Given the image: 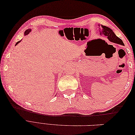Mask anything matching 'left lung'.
I'll return each mask as SVG.
<instances>
[{"instance_id":"8db88e82","label":"left lung","mask_w":135,"mask_h":135,"mask_svg":"<svg viewBox=\"0 0 135 135\" xmlns=\"http://www.w3.org/2000/svg\"><path fill=\"white\" fill-rule=\"evenodd\" d=\"M99 29L100 34L101 35H104L105 37L108 38V39L109 40V41L114 43L122 45V46H124V44L123 41L122 40V39L119 38H118L110 28L101 25V27Z\"/></svg>"}]
</instances>
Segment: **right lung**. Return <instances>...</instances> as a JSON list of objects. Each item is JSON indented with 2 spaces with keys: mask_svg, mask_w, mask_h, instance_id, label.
I'll list each match as a JSON object with an SVG mask.
<instances>
[{
  "mask_svg": "<svg viewBox=\"0 0 135 135\" xmlns=\"http://www.w3.org/2000/svg\"><path fill=\"white\" fill-rule=\"evenodd\" d=\"M31 28H28V29H27V30H26L25 31V33H24V35H28V34H29L30 33V32L31 31ZM21 40H20V41H18V42H17V43H16V45H17V44H18L20 42H21Z\"/></svg>",
  "mask_w": 135,
  "mask_h": 135,
  "instance_id": "1",
  "label": "right lung"
}]
</instances>
